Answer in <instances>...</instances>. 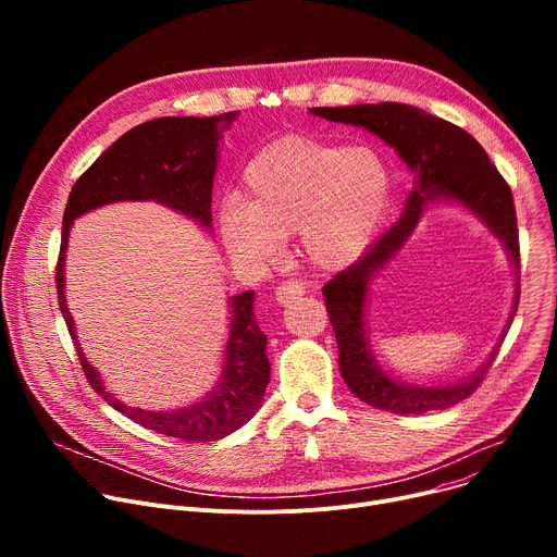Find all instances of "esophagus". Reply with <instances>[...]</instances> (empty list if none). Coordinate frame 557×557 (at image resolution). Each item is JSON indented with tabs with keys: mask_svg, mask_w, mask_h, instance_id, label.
<instances>
[{
	"mask_svg": "<svg viewBox=\"0 0 557 557\" xmlns=\"http://www.w3.org/2000/svg\"><path fill=\"white\" fill-rule=\"evenodd\" d=\"M307 290V286L302 284V282H298V280H286V282H282L277 288H275V298H277V302L280 305H288V302H294L296 298H300L302 294Z\"/></svg>",
	"mask_w": 557,
	"mask_h": 557,
	"instance_id": "esophagus-1",
	"label": "esophagus"
}]
</instances>
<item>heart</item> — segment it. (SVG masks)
I'll return each instance as SVG.
<instances>
[{
	"label": "heart",
	"mask_w": 557,
	"mask_h": 557,
	"mask_svg": "<svg viewBox=\"0 0 557 557\" xmlns=\"http://www.w3.org/2000/svg\"><path fill=\"white\" fill-rule=\"evenodd\" d=\"M391 189V169L370 146L284 137L248 162L242 198L223 205L219 234L239 261H267L282 237L298 234L313 267L341 269L372 239Z\"/></svg>",
	"instance_id": "b5f03b06"
}]
</instances>
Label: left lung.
Masks as SVG:
<instances>
[{"mask_svg": "<svg viewBox=\"0 0 557 557\" xmlns=\"http://www.w3.org/2000/svg\"><path fill=\"white\" fill-rule=\"evenodd\" d=\"M313 114L330 122L361 126L399 153V158L416 173V187L408 196L406 210L399 221L379 237L355 263L336 273L325 286L323 296L327 305L330 323L338 343V368L359 399L391 413H426L443 411L470 397L490 372L502 343L494 347L487 363L467 382L445 388H418L397 384L382 372L370 355L363 327V305L368 294V280L401 248L408 234L420 221L424 202L437 196H449L472 212H476L492 232L499 234L519 275V230L510 185L496 169L483 146L458 126L441 120L422 108L408 103H366L347 108H311ZM519 305V282L515 307L508 325L512 323Z\"/></svg>", "mask_w": 557, "mask_h": 557, "instance_id": "1", "label": "left lung"}]
</instances>
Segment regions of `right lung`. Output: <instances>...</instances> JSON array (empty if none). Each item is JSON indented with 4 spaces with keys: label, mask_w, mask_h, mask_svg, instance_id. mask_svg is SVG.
Listing matches in <instances>:
<instances>
[{
    "label": "right lung",
    "mask_w": 557,
    "mask_h": 557,
    "mask_svg": "<svg viewBox=\"0 0 557 557\" xmlns=\"http://www.w3.org/2000/svg\"><path fill=\"white\" fill-rule=\"evenodd\" d=\"M234 112L216 116H160L144 122L106 149L70 191L61 252L55 261L58 307L76 345L81 370L112 408L156 433L181 437L185 443H212L244 426L261 406L271 379L267 334L252 313V290L232 298V330L225 349L221 384L208 399L183 411L153 413L131 408L106 391L97 370L85 361L74 320L65 305V250L72 221L99 205L114 200H158L178 210L205 227H212V183L216 171V141L230 128Z\"/></svg>",
    "instance_id": "1"
}]
</instances>
